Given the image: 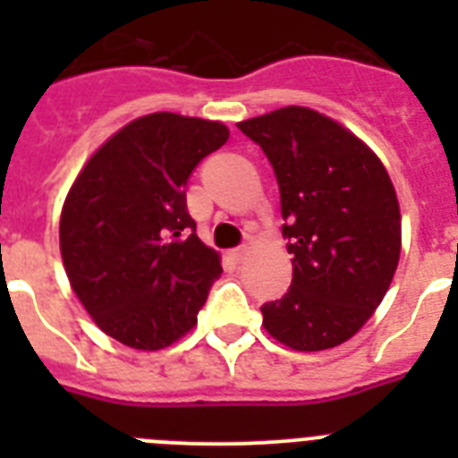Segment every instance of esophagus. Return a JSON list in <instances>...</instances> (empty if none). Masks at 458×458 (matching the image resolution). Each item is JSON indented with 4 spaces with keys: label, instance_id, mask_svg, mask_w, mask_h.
<instances>
[{
    "label": "esophagus",
    "instance_id": "1",
    "mask_svg": "<svg viewBox=\"0 0 458 458\" xmlns=\"http://www.w3.org/2000/svg\"><path fill=\"white\" fill-rule=\"evenodd\" d=\"M232 259L233 261H238V264H241V261H245V259H248V254H250V248L248 245H241V248H236V250H232Z\"/></svg>",
    "mask_w": 458,
    "mask_h": 458
}]
</instances>
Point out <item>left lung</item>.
I'll use <instances>...</instances> for the list:
<instances>
[{
    "label": "left lung",
    "mask_w": 458,
    "mask_h": 458,
    "mask_svg": "<svg viewBox=\"0 0 458 458\" xmlns=\"http://www.w3.org/2000/svg\"><path fill=\"white\" fill-rule=\"evenodd\" d=\"M264 148L282 197L293 282L261 307L270 337L293 351L349 342L383 302L402 254L390 174L358 135L289 105L238 123Z\"/></svg>",
    "instance_id": "obj_1"
}]
</instances>
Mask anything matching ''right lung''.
Returning <instances> with one entry per match:
<instances>
[{"label": "right lung", "instance_id": "add662e5", "mask_svg": "<svg viewBox=\"0 0 458 458\" xmlns=\"http://www.w3.org/2000/svg\"><path fill=\"white\" fill-rule=\"evenodd\" d=\"M229 140L220 121L153 112L96 148L66 194L59 250L93 323L137 351H160L197 326L220 254L194 233L190 174Z\"/></svg>", "mask_w": 458, "mask_h": 458}]
</instances>
